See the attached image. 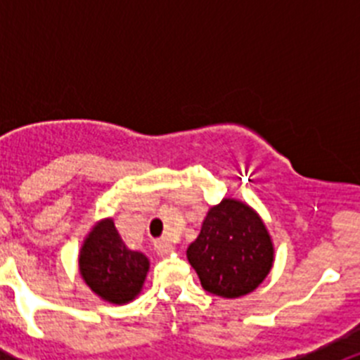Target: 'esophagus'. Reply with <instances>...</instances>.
Returning <instances> with one entry per match:
<instances>
[{
  "label": "esophagus",
  "mask_w": 360,
  "mask_h": 360,
  "mask_svg": "<svg viewBox=\"0 0 360 360\" xmlns=\"http://www.w3.org/2000/svg\"><path fill=\"white\" fill-rule=\"evenodd\" d=\"M153 249L155 252L160 254V256H165V254H169L174 250V245L171 243L169 240H165V238H160V240L153 241Z\"/></svg>",
  "instance_id": "obj_1"
}]
</instances>
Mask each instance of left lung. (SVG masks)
I'll return each mask as SVG.
<instances>
[{"mask_svg":"<svg viewBox=\"0 0 360 360\" xmlns=\"http://www.w3.org/2000/svg\"><path fill=\"white\" fill-rule=\"evenodd\" d=\"M187 259L205 290L234 299L256 290L269 276L274 245L252 207L225 198L209 209L198 238L187 249Z\"/></svg>","mask_w":360,"mask_h":360,"instance_id":"left-lung-1","label":"left lung"}]
</instances>
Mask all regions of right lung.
I'll use <instances>...</instances> for the list:
<instances>
[{"instance_id":"1","label":"right lung","mask_w":360,"mask_h":360,"mask_svg":"<svg viewBox=\"0 0 360 360\" xmlns=\"http://www.w3.org/2000/svg\"><path fill=\"white\" fill-rule=\"evenodd\" d=\"M79 270L84 283L101 299L126 304L141 294L149 259L126 247L113 219H101L86 236L79 254Z\"/></svg>"}]
</instances>
